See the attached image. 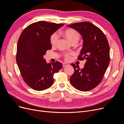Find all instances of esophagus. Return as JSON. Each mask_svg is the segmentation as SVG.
Listing matches in <instances>:
<instances>
[{
    "label": "esophagus",
    "instance_id": "1",
    "mask_svg": "<svg viewBox=\"0 0 124 124\" xmlns=\"http://www.w3.org/2000/svg\"><path fill=\"white\" fill-rule=\"evenodd\" d=\"M67 65H68V64H67L66 63H62V66H63V67H66V66H67Z\"/></svg>",
    "mask_w": 124,
    "mask_h": 124
}]
</instances>
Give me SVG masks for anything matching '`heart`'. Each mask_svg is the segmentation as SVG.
<instances>
[{
	"instance_id": "1",
	"label": "heart",
	"mask_w": 124,
	"mask_h": 124,
	"mask_svg": "<svg viewBox=\"0 0 124 124\" xmlns=\"http://www.w3.org/2000/svg\"><path fill=\"white\" fill-rule=\"evenodd\" d=\"M62 35L69 40V41L71 43H73L74 42L77 43L78 40L80 39L81 37L79 33L76 31H75V30L71 28H68L66 29L65 31H64L62 32ZM58 37L56 33H54V34L52 35L50 37V42L52 46H54V45L57 43L58 42ZM73 55L72 53L65 54V59L66 61H69L71 55Z\"/></svg>"
}]
</instances>
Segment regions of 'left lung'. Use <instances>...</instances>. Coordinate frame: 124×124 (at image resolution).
<instances>
[{
	"label": "left lung",
	"instance_id": "obj_1",
	"mask_svg": "<svg viewBox=\"0 0 124 124\" xmlns=\"http://www.w3.org/2000/svg\"><path fill=\"white\" fill-rule=\"evenodd\" d=\"M76 30L83 40V47L78 56L80 61L86 60L84 67L72 63L74 72L70 78L73 87L82 92L95 88L102 81L110 63V46L101 30L88 22H80L67 26Z\"/></svg>",
	"mask_w": 124,
	"mask_h": 124
}]
</instances>
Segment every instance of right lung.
<instances>
[{
	"instance_id": "obj_1",
	"label": "right lung",
	"mask_w": 124,
	"mask_h": 124,
	"mask_svg": "<svg viewBox=\"0 0 124 124\" xmlns=\"http://www.w3.org/2000/svg\"><path fill=\"white\" fill-rule=\"evenodd\" d=\"M63 26L39 21L28 26L18 39L16 60L21 74L29 87L41 91L54 83L53 76L62 67L59 62L47 63L43 55L52 48L51 35Z\"/></svg>"
}]
</instances>
